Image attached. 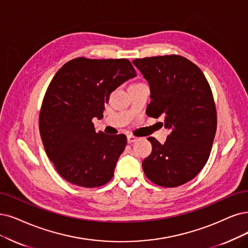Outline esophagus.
<instances>
[{"mask_svg":"<svg viewBox=\"0 0 248 248\" xmlns=\"http://www.w3.org/2000/svg\"><path fill=\"white\" fill-rule=\"evenodd\" d=\"M137 140H138V138H137V137H135L133 135H127V143H134Z\"/></svg>","mask_w":248,"mask_h":248,"instance_id":"obj_1","label":"esophagus"}]
</instances>
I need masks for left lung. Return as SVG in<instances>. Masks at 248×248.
I'll list each match as a JSON object with an SVG mask.
<instances>
[{"instance_id": "1", "label": "left lung", "mask_w": 248, "mask_h": 248, "mask_svg": "<svg viewBox=\"0 0 248 248\" xmlns=\"http://www.w3.org/2000/svg\"><path fill=\"white\" fill-rule=\"evenodd\" d=\"M150 87L146 113L164 115L170 135L164 144L153 137L143 160L146 177L162 187H178L195 178L209 157L217 131V110L208 81L193 62L179 55L135 59Z\"/></svg>"}]
</instances>
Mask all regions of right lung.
<instances>
[{
	"mask_svg": "<svg viewBox=\"0 0 248 248\" xmlns=\"http://www.w3.org/2000/svg\"><path fill=\"white\" fill-rule=\"evenodd\" d=\"M136 76L127 59L85 57L68 61L54 76L39 124L46 153L63 179L85 188L112 179L126 137L97 133L92 119L102 117L110 94Z\"/></svg>",
	"mask_w": 248,
	"mask_h": 248,
	"instance_id": "right-lung-1",
	"label": "right lung"
}]
</instances>
